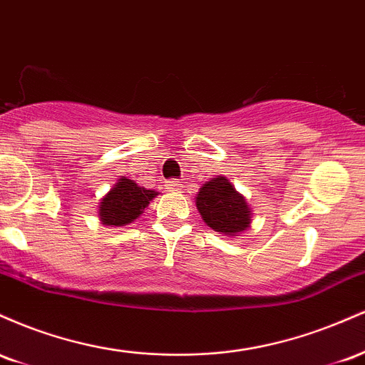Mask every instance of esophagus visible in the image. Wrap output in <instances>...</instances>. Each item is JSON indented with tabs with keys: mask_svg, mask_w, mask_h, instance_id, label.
<instances>
[{
	"mask_svg": "<svg viewBox=\"0 0 365 365\" xmlns=\"http://www.w3.org/2000/svg\"><path fill=\"white\" fill-rule=\"evenodd\" d=\"M182 187H183L182 182H178V180H171V182L166 183V188L171 192H180L182 190Z\"/></svg>",
	"mask_w": 365,
	"mask_h": 365,
	"instance_id": "1",
	"label": "esophagus"
}]
</instances>
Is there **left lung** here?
Segmentation results:
<instances>
[{
	"label": "left lung",
	"mask_w": 365,
	"mask_h": 365,
	"mask_svg": "<svg viewBox=\"0 0 365 365\" xmlns=\"http://www.w3.org/2000/svg\"><path fill=\"white\" fill-rule=\"evenodd\" d=\"M195 204L202 220L215 232L237 237L249 228L250 209L228 178L217 177L204 183L197 194Z\"/></svg>",
	"instance_id": "1"
}]
</instances>
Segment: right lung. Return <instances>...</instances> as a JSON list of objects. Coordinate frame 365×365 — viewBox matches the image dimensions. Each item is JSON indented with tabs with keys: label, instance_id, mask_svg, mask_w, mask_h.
<instances>
[{
	"label": "right lung",
	"instance_id": "obj_1",
	"mask_svg": "<svg viewBox=\"0 0 365 365\" xmlns=\"http://www.w3.org/2000/svg\"><path fill=\"white\" fill-rule=\"evenodd\" d=\"M158 192L139 187L133 180L120 178L99 206V217L106 226H123L142 215Z\"/></svg>",
	"mask_w": 365,
	"mask_h": 365
}]
</instances>
